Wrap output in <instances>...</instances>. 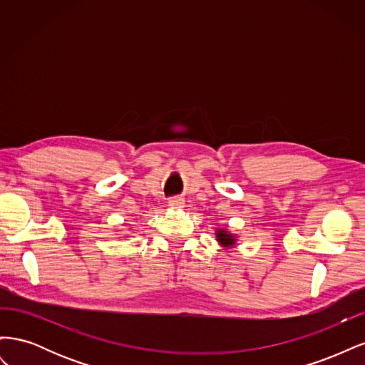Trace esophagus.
<instances>
[{
	"mask_svg": "<svg viewBox=\"0 0 365 365\" xmlns=\"http://www.w3.org/2000/svg\"><path fill=\"white\" fill-rule=\"evenodd\" d=\"M169 207L170 208H182L184 200H181V197H172V200L169 201Z\"/></svg>",
	"mask_w": 365,
	"mask_h": 365,
	"instance_id": "obj_1",
	"label": "esophagus"
}]
</instances>
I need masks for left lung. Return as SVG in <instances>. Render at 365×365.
Listing matches in <instances>:
<instances>
[{
    "mask_svg": "<svg viewBox=\"0 0 365 365\" xmlns=\"http://www.w3.org/2000/svg\"><path fill=\"white\" fill-rule=\"evenodd\" d=\"M216 240L219 242V245H222V247H225V248H230V247H233L235 244H236V237L231 235V233H228L227 230H217L216 231Z\"/></svg>",
    "mask_w": 365,
    "mask_h": 365,
    "instance_id": "left-lung-1",
    "label": "left lung"
}]
</instances>
